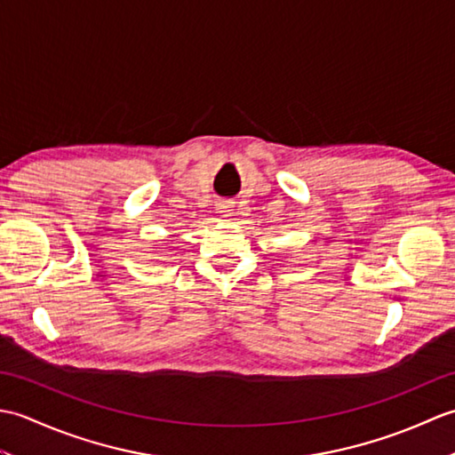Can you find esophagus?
Segmentation results:
<instances>
[{
  "mask_svg": "<svg viewBox=\"0 0 455 455\" xmlns=\"http://www.w3.org/2000/svg\"><path fill=\"white\" fill-rule=\"evenodd\" d=\"M230 211H233V209H230L228 203H219V212H220L222 217H228Z\"/></svg>",
  "mask_w": 455,
  "mask_h": 455,
  "instance_id": "34e87169",
  "label": "esophagus"
}]
</instances>
